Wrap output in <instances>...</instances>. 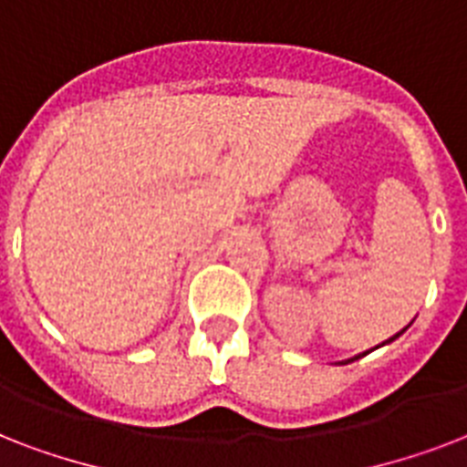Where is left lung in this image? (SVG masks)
<instances>
[{
	"mask_svg": "<svg viewBox=\"0 0 467 467\" xmlns=\"http://www.w3.org/2000/svg\"><path fill=\"white\" fill-rule=\"evenodd\" d=\"M410 325H412V322H410ZM410 325H407V327H410ZM407 327H405V329H407ZM405 329H400V332H398V334H392L390 339H385V341H383V344H378V347H376V348H380V347H385V344H390V341H395V339H398V337H400V334H405ZM370 351H373V348H370ZM366 354H368V351H363V354L354 356V358H347V361H339V363H341V366H344V363H351V361H356V358H361V356H366Z\"/></svg>",
	"mask_w": 467,
	"mask_h": 467,
	"instance_id": "obj_1",
	"label": "left lung"
}]
</instances>
